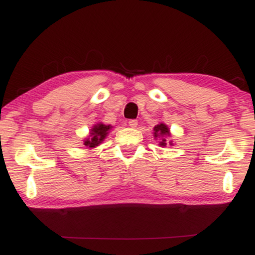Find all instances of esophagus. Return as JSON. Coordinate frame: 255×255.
<instances>
[{"mask_svg":"<svg viewBox=\"0 0 255 255\" xmlns=\"http://www.w3.org/2000/svg\"><path fill=\"white\" fill-rule=\"evenodd\" d=\"M138 125V121L137 120H130L128 121V127L131 128H135Z\"/></svg>","mask_w":255,"mask_h":255,"instance_id":"esophagus-1","label":"esophagus"}]
</instances>
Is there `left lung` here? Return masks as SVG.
<instances>
[{
	"instance_id": "left-lung-1",
	"label": "left lung",
	"mask_w": 255,
	"mask_h": 255,
	"mask_svg": "<svg viewBox=\"0 0 255 255\" xmlns=\"http://www.w3.org/2000/svg\"><path fill=\"white\" fill-rule=\"evenodd\" d=\"M153 133H154V138L158 139L160 138V141H159V145L162 146V147H165L167 145V142H168L169 145H173L172 141H167L166 137H169L170 133H169V128L167 127L166 124L163 123H160L158 125H155L154 128H153Z\"/></svg>"
}]
</instances>
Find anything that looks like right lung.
<instances>
[{
	"instance_id": "obj_1",
	"label": "right lung",
	"mask_w": 255,
	"mask_h": 255,
	"mask_svg": "<svg viewBox=\"0 0 255 255\" xmlns=\"http://www.w3.org/2000/svg\"><path fill=\"white\" fill-rule=\"evenodd\" d=\"M110 128L111 125H106L102 123H97L96 125H94L92 130H90L89 138L83 140V145L87 146L88 148H94L99 146L103 141V139L107 137V134L109 133Z\"/></svg>"
}]
</instances>
